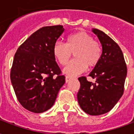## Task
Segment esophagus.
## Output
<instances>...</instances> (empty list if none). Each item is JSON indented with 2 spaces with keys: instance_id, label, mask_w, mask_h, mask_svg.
Returning <instances> with one entry per match:
<instances>
[{
  "instance_id": "34e87169",
  "label": "esophagus",
  "mask_w": 134,
  "mask_h": 134,
  "mask_svg": "<svg viewBox=\"0 0 134 134\" xmlns=\"http://www.w3.org/2000/svg\"><path fill=\"white\" fill-rule=\"evenodd\" d=\"M72 79V77H70V76H66V77H65V81H66V82L67 83V82H69Z\"/></svg>"
}]
</instances>
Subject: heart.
I'll list each match as a JSON object with an SVG mask.
<instances>
[{"mask_svg": "<svg viewBox=\"0 0 134 134\" xmlns=\"http://www.w3.org/2000/svg\"><path fill=\"white\" fill-rule=\"evenodd\" d=\"M72 53L75 59L64 70L69 76L77 75L84 72L87 67L93 69L97 67L102 57V48L90 34L80 31L68 36L66 44L57 42L53 47L54 57L62 66L68 64Z\"/></svg>", "mask_w": 134, "mask_h": 134, "instance_id": "b5f03b06", "label": "heart"}]
</instances>
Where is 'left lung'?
<instances>
[{
	"label": "left lung",
	"mask_w": 134,
	"mask_h": 134,
	"mask_svg": "<svg viewBox=\"0 0 134 134\" xmlns=\"http://www.w3.org/2000/svg\"><path fill=\"white\" fill-rule=\"evenodd\" d=\"M92 31L100 41L102 57L89 75L96 79L95 83L87 81L85 77L78 78L80 88L77 100L86 113L99 115L110 111L123 96L127 67L118 44L102 31L96 29Z\"/></svg>",
	"instance_id": "obj_1"
}]
</instances>
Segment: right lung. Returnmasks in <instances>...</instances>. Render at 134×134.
Returning <instances> with one entry per match:
<instances>
[{"instance_id":"right-lung-1","label":"right lung","mask_w":134,"mask_h":134,"mask_svg":"<svg viewBox=\"0 0 134 134\" xmlns=\"http://www.w3.org/2000/svg\"><path fill=\"white\" fill-rule=\"evenodd\" d=\"M64 31L61 25L41 28L15 54L10 80L19 102L31 112L49 109L65 82L53 54L54 45Z\"/></svg>"}]
</instances>
